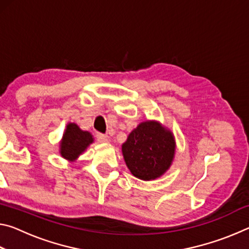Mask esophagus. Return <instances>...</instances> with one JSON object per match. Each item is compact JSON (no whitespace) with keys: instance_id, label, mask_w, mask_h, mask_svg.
<instances>
[{"instance_id":"1","label":"esophagus","mask_w":249,"mask_h":249,"mask_svg":"<svg viewBox=\"0 0 249 249\" xmlns=\"http://www.w3.org/2000/svg\"><path fill=\"white\" fill-rule=\"evenodd\" d=\"M96 140H98V142H103V144H107V142H109L108 138L102 134H96Z\"/></svg>"}]
</instances>
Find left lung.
<instances>
[{"mask_svg":"<svg viewBox=\"0 0 249 249\" xmlns=\"http://www.w3.org/2000/svg\"><path fill=\"white\" fill-rule=\"evenodd\" d=\"M176 140L160 122L147 120L138 124L122 145L126 166L134 177L150 181L169 170L176 156Z\"/></svg>","mask_w":249,"mask_h":249,"instance_id":"left-lung-1","label":"left lung"}]
</instances>
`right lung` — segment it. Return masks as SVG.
Segmentation results:
<instances>
[{
	"label": "right lung",
	"mask_w": 249,
	"mask_h": 249,
	"mask_svg": "<svg viewBox=\"0 0 249 249\" xmlns=\"http://www.w3.org/2000/svg\"><path fill=\"white\" fill-rule=\"evenodd\" d=\"M93 142L90 132L82 130L75 123H68L59 142V154L69 162H74Z\"/></svg>",
	"instance_id": "add662e5"
}]
</instances>
